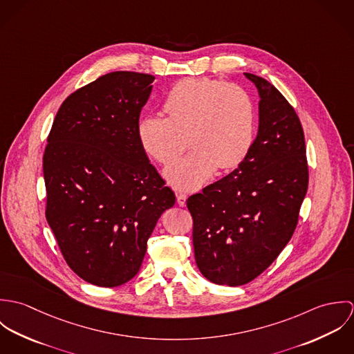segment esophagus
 I'll return each instance as SVG.
<instances>
[{
  "label": "esophagus",
  "instance_id": "34e87169",
  "mask_svg": "<svg viewBox=\"0 0 354 354\" xmlns=\"http://www.w3.org/2000/svg\"><path fill=\"white\" fill-rule=\"evenodd\" d=\"M176 196H177V204H178L180 207H184L185 203H187V195L183 194V192H178Z\"/></svg>",
  "mask_w": 354,
  "mask_h": 354
}]
</instances>
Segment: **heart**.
<instances>
[{"instance_id": "heart-1", "label": "heart", "mask_w": 354, "mask_h": 354, "mask_svg": "<svg viewBox=\"0 0 354 354\" xmlns=\"http://www.w3.org/2000/svg\"><path fill=\"white\" fill-rule=\"evenodd\" d=\"M166 117L145 115L138 136L149 155L169 165L189 145L194 151L170 165L165 174L178 189H196L219 170L237 167L256 135V106L241 86L189 77L178 82L163 101Z\"/></svg>"}]
</instances>
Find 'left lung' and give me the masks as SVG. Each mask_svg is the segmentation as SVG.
<instances>
[{
    "instance_id": "8db88e82",
    "label": "left lung",
    "mask_w": 354,
    "mask_h": 354,
    "mask_svg": "<svg viewBox=\"0 0 354 354\" xmlns=\"http://www.w3.org/2000/svg\"><path fill=\"white\" fill-rule=\"evenodd\" d=\"M259 90V132L245 159L226 177L188 198L194 248L203 275L241 286L259 277L292 239L308 189L300 118L266 79Z\"/></svg>"
}]
</instances>
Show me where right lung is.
I'll return each mask as SVG.
<instances>
[{"instance_id": "add662e5", "label": "right lung", "mask_w": 354, "mask_h": 354, "mask_svg": "<svg viewBox=\"0 0 354 354\" xmlns=\"http://www.w3.org/2000/svg\"><path fill=\"white\" fill-rule=\"evenodd\" d=\"M155 77L117 71L59 106L44 153L46 219L66 264L88 283L132 279L174 192L138 136Z\"/></svg>"}]
</instances>
